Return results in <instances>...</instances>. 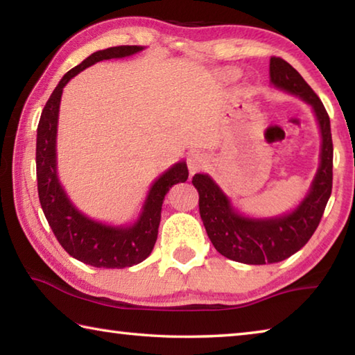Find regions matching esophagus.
Returning a JSON list of instances; mask_svg holds the SVG:
<instances>
[{"label": "esophagus", "mask_w": 355, "mask_h": 355, "mask_svg": "<svg viewBox=\"0 0 355 355\" xmlns=\"http://www.w3.org/2000/svg\"><path fill=\"white\" fill-rule=\"evenodd\" d=\"M186 163H188V169L191 173H196L202 171L205 167V156H203L200 152H189L188 158H186Z\"/></svg>", "instance_id": "esophagus-1"}]
</instances>
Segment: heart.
I'll list each match as a JSON object with an SVG mask.
<instances>
[{
	"instance_id": "obj_1",
	"label": "heart",
	"mask_w": 355,
	"mask_h": 355,
	"mask_svg": "<svg viewBox=\"0 0 355 355\" xmlns=\"http://www.w3.org/2000/svg\"><path fill=\"white\" fill-rule=\"evenodd\" d=\"M227 76H228V78H235V71H228Z\"/></svg>"
}]
</instances>
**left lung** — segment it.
Masks as SVG:
<instances>
[{
    "label": "left lung",
    "instance_id": "1",
    "mask_svg": "<svg viewBox=\"0 0 355 355\" xmlns=\"http://www.w3.org/2000/svg\"><path fill=\"white\" fill-rule=\"evenodd\" d=\"M269 76L275 87L296 95L313 107L320 125L321 161L305 199L288 214L271 219H252L235 211L213 178L205 173L192 177V184L199 191L200 218L208 238L220 255L245 264L279 263L302 249L320 225L332 194L334 146L326 107L299 71L282 58H271Z\"/></svg>",
    "mask_w": 355,
    "mask_h": 355
}]
</instances>
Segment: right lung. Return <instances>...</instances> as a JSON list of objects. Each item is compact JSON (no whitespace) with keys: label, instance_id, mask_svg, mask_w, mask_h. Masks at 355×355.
Segmentation results:
<instances>
[{"label":"right lung","instance_id":"right-lung-1","mask_svg":"<svg viewBox=\"0 0 355 355\" xmlns=\"http://www.w3.org/2000/svg\"><path fill=\"white\" fill-rule=\"evenodd\" d=\"M142 50L144 46L120 45L92 53L80 65L64 75L51 97L48 98L39 120L35 167H37V191L42 209L64 250L76 260L95 268H130L146 260L152 254L158 238L164 196L173 184L184 183L189 175L184 161H180L166 171L152 184L139 219L130 227H111L87 218L70 202L59 183L56 133L59 103H61L64 86L75 75L95 62L131 56Z\"/></svg>","mask_w":355,"mask_h":355}]
</instances>
